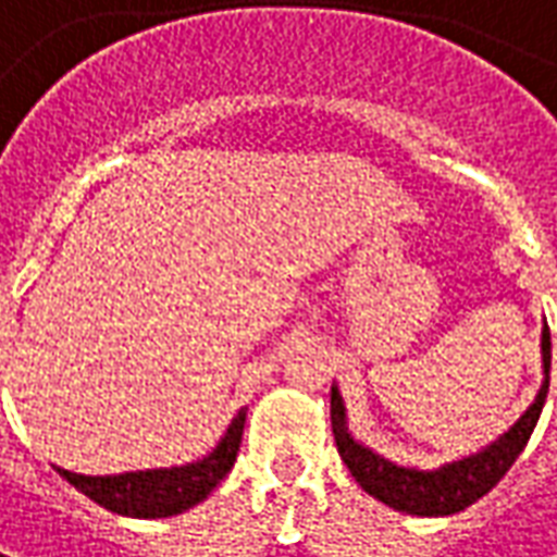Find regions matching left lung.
<instances>
[{"label": "left lung", "instance_id": "8db88e82", "mask_svg": "<svg viewBox=\"0 0 557 557\" xmlns=\"http://www.w3.org/2000/svg\"><path fill=\"white\" fill-rule=\"evenodd\" d=\"M540 348H543V375L546 379L540 385L536 400L528 406V412L504 436H497L491 446L479 448L461 461L443 463L436 470L400 467V463L375 455L373 448L360 446L358 440L348 433V418H345V403L339 391L330 388V421H333L339 458L351 470V476L358 479L360 488L373 494L375 500L400 509V512H409V516H455V512H461L470 504H476L479 497H485L506 476V470L516 463V458L524 451L531 433H534L546 394H549V327H543Z\"/></svg>", "mask_w": 557, "mask_h": 557}]
</instances>
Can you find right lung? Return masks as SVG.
<instances>
[{
    "label": "right lung",
    "mask_w": 557,
    "mask_h": 557,
    "mask_svg": "<svg viewBox=\"0 0 557 557\" xmlns=\"http://www.w3.org/2000/svg\"><path fill=\"white\" fill-rule=\"evenodd\" d=\"M242 431H245V409L230 421L227 433L221 443L194 463L184 467H160V470H136L121 476H81L60 470L57 473L75 485L81 494H87L94 504L106 506L117 516L129 519H169L178 516L190 506L202 504L218 482L227 476L239 455Z\"/></svg>",
    "instance_id": "add662e5"
}]
</instances>
